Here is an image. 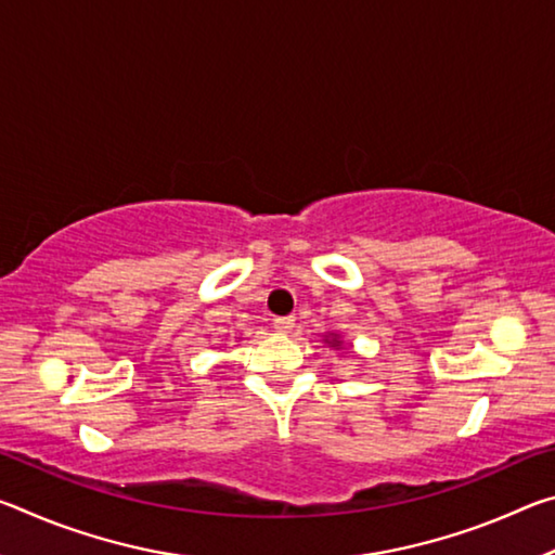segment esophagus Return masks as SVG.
I'll use <instances>...</instances> for the list:
<instances>
[{
    "label": "esophagus",
    "mask_w": 555,
    "mask_h": 555,
    "mask_svg": "<svg viewBox=\"0 0 555 555\" xmlns=\"http://www.w3.org/2000/svg\"><path fill=\"white\" fill-rule=\"evenodd\" d=\"M296 325L294 315H284V318H274V331L276 333H291Z\"/></svg>",
    "instance_id": "obj_1"
}]
</instances>
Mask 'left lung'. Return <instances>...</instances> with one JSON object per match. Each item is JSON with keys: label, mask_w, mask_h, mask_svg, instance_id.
<instances>
[{"label": "left lung", "mask_w": 555, "mask_h": 555, "mask_svg": "<svg viewBox=\"0 0 555 555\" xmlns=\"http://www.w3.org/2000/svg\"><path fill=\"white\" fill-rule=\"evenodd\" d=\"M333 343H337V340H333Z\"/></svg>", "instance_id": "8db88e82"}]
</instances>
